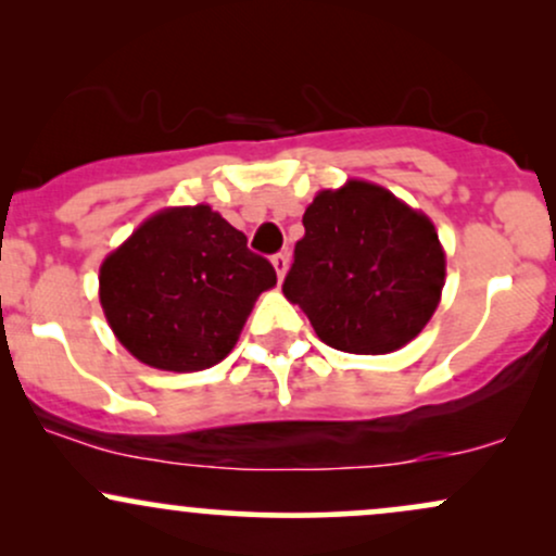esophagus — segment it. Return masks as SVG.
Here are the masks:
<instances>
[{
  "label": "esophagus",
  "mask_w": 556,
  "mask_h": 556,
  "mask_svg": "<svg viewBox=\"0 0 556 556\" xmlns=\"http://www.w3.org/2000/svg\"><path fill=\"white\" fill-rule=\"evenodd\" d=\"M271 264H274V269H277V277L282 279V277H285V271H287V264H290V253H287V251L274 253V256H271Z\"/></svg>",
  "instance_id": "obj_1"
}]
</instances>
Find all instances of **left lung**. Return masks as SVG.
Listing matches in <instances>:
<instances>
[{
    "label": "left lung",
    "instance_id": "left-lung-1",
    "mask_svg": "<svg viewBox=\"0 0 556 556\" xmlns=\"http://www.w3.org/2000/svg\"><path fill=\"white\" fill-rule=\"evenodd\" d=\"M282 292L329 348L392 353L418 337L439 305L444 251L424 214L371 182L321 190Z\"/></svg>",
    "mask_w": 556,
    "mask_h": 556
}]
</instances>
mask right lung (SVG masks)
I'll return each mask as SVG.
<instances>
[{"label": "right lung", "instance_id": "1", "mask_svg": "<svg viewBox=\"0 0 556 556\" xmlns=\"http://www.w3.org/2000/svg\"><path fill=\"white\" fill-rule=\"evenodd\" d=\"M101 305L117 340L164 371H203L238 342L277 271L208 206L143 222L101 266Z\"/></svg>", "mask_w": 556, "mask_h": 556}]
</instances>
